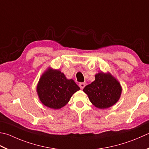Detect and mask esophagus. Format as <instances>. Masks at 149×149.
<instances>
[{
    "label": "esophagus",
    "mask_w": 149,
    "mask_h": 149,
    "mask_svg": "<svg viewBox=\"0 0 149 149\" xmlns=\"http://www.w3.org/2000/svg\"><path fill=\"white\" fill-rule=\"evenodd\" d=\"M79 86L81 89H83L84 88V86H85V83H79Z\"/></svg>",
    "instance_id": "esophagus-1"
}]
</instances>
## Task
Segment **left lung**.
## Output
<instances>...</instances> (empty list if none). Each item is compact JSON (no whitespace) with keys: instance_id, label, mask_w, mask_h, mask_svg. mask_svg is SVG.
<instances>
[{"instance_id":"8db88e82","label":"left lung","mask_w":149,"mask_h":149,"mask_svg":"<svg viewBox=\"0 0 149 149\" xmlns=\"http://www.w3.org/2000/svg\"><path fill=\"white\" fill-rule=\"evenodd\" d=\"M95 78L94 81L84 87L83 91L88 95L90 102L99 109L112 107L120 97V84L110 74L100 72Z\"/></svg>"}]
</instances>
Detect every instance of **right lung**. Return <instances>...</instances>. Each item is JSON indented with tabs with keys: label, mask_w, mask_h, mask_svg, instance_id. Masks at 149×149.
Returning a JSON list of instances; mask_svg holds the SVG:
<instances>
[{
	"label": "right lung",
	"mask_w": 149,
	"mask_h": 149,
	"mask_svg": "<svg viewBox=\"0 0 149 149\" xmlns=\"http://www.w3.org/2000/svg\"><path fill=\"white\" fill-rule=\"evenodd\" d=\"M80 89L72 79H67L63 73L48 69L40 79L37 91L45 106L59 109L68 103L75 92Z\"/></svg>",
	"instance_id": "right-lung-1"
}]
</instances>
